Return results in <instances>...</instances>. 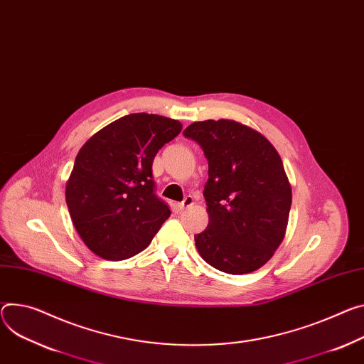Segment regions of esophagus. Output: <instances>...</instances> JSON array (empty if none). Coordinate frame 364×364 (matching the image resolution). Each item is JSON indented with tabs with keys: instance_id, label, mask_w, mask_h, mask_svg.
Segmentation results:
<instances>
[{
	"instance_id": "esophagus-1",
	"label": "esophagus",
	"mask_w": 364,
	"mask_h": 364,
	"mask_svg": "<svg viewBox=\"0 0 364 364\" xmlns=\"http://www.w3.org/2000/svg\"><path fill=\"white\" fill-rule=\"evenodd\" d=\"M194 203V199H193V197L191 196H187V197H184V200L181 202V203H178L177 205V208L180 209V210H183L184 208H188V206H191Z\"/></svg>"
}]
</instances>
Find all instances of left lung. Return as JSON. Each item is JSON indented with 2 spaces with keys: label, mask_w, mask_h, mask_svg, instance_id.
Returning <instances> with one entry per match:
<instances>
[{
  "label": "left lung",
  "mask_w": 364,
  "mask_h": 364,
  "mask_svg": "<svg viewBox=\"0 0 364 364\" xmlns=\"http://www.w3.org/2000/svg\"><path fill=\"white\" fill-rule=\"evenodd\" d=\"M183 135L202 146L209 162L203 191L209 225L194 235L197 251L228 274L258 270L282 244L291 206L279 152L234 120L194 122Z\"/></svg>",
  "instance_id": "1"
}]
</instances>
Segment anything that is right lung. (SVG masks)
<instances>
[{
  "instance_id": "right-lung-1",
  "label": "right lung",
  "mask_w": 364,
  "mask_h": 364,
  "mask_svg": "<svg viewBox=\"0 0 364 364\" xmlns=\"http://www.w3.org/2000/svg\"><path fill=\"white\" fill-rule=\"evenodd\" d=\"M181 123L132 113L107 124L80 149L65 199L84 244L98 257L119 261L145 250L171 215L155 194L152 162Z\"/></svg>"
}]
</instances>
